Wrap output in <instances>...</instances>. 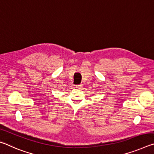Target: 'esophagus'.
Listing matches in <instances>:
<instances>
[{"label":"esophagus","mask_w":154,"mask_h":154,"mask_svg":"<svg viewBox=\"0 0 154 154\" xmlns=\"http://www.w3.org/2000/svg\"><path fill=\"white\" fill-rule=\"evenodd\" d=\"M82 86H83V85L82 84H81V85H76V88H77V89H80V88H82Z\"/></svg>","instance_id":"1"}]
</instances>
